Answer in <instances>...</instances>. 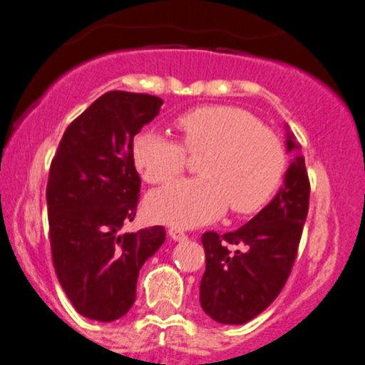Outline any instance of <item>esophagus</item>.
<instances>
[{"label": "esophagus", "mask_w": 365, "mask_h": 365, "mask_svg": "<svg viewBox=\"0 0 365 365\" xmlns=\"http://www.w3.org/2000/svg\"><path fill=\"white\" fill-rule=\"evenodd\" d=\"M169 237L173 238V240H176V242H183V240H187V233H183L182 230H178V227H169Z\"/></svg>", "instance_id": "obj_1"}]
</instances>
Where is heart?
I'll use <instances>...</instances> for the list:
<instances>
[{
    "label": "heart",
    "instance_id": "b5f03b06",
    "mask_svg": "<svg viewBox=\"0 0 365 365\" xmlns=\"http://www.w3.org/2000/svg\"><path fill=\"white\" fill-rule=\"evenodd\" d=\"M182 145L159 132L135 138L132 157L148 183L176 178L187 153L201 155V176L178 180L153 190L146 200L148 215L175 227L212 222L230 205L231 212L254 213L281 183L286 150L275 132L263 127L252 113L233 106H203L176 120Z\"/></svg>",
    "mask_w": 365,
    "mask_h": 365
}]
</instances>
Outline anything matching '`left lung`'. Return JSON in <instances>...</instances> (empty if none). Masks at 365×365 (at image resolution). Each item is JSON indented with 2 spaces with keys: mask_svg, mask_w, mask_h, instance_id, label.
<instances>
[{
  "mask_svg": "<svg viewBox=\"0 0 365 365\" xmlns=\"http://www.w3.org/2000/svg\"><path fill=\"white\" fill-rule=\"evenodd\" d=\"M286 146L297 155L274 200L237 231L224 235L206 231L201 237L206 270L200 302L217 323L251 322L277 298L292 274L307 219L311 185L292 132Z\"/></svg>",
  "mask_w": 365,
  "mask_h": 365,
  "instance_id": "1",
  "label": "left lung"
}]
</instances>
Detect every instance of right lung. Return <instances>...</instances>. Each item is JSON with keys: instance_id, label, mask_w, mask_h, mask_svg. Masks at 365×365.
<instances>
[{"instance_id": "obj_1", "label": "right lung", "mask_w": 365, "mask_h": 365, "mask_svg": "<svg viewBox=\"0 0 365 365\" xmlns=\"http://www.w3.org/2000/svg\"><path fill=\"white\" fill-rule=\"evenodd\" d=\"M164 104L108 91L65 130L47 182L51 252L68 300L84 318L114 322L134 305L141 267L165 240L162 226L121 233L135 217L141 178L134 135Z\"/></svg>"}]
</instances>
